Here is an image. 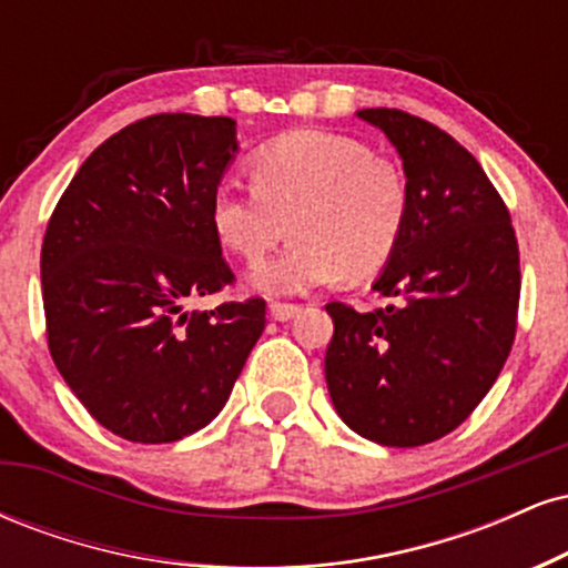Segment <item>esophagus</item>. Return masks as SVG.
Returning <instances> with one entry per match:
<instances>
[{
    "mask_svg": "<svg viewBox=\"0 0 568 568\" xmlns=\"http://www.w3.org/2000/svg\"><path fill=\"white\" fill-rule=\"evenodd\" d=\"M298 312H302V306H298V304L270 302V315L275 317V321H291V317H296Z\"/></svg>",
    "mask_w": 568,
    "mask_h": 568,
    "instance_id": "34e87169",
    "label": "esophagus"
}]
</instances>
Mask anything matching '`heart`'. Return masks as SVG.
Returning <instances> with one entry per match:
<instances>
[{
    "label": "heart",
    "instance_id": "obj_1",
    "mask_svg": "<svg viewBox=\"0 0 568 568\" xmlns=\"http://www.w3.org/2000/svg\"><path fill=\"white\" fill-rule=\"evenodd\" d=\"M251 189L219 186L207 219L213 237L247 264L288 232V251L256 266L251 285L304 293L331 280H368L395 256L410 213L403 165L334 130H291L247 158Z\"/></svg>",
    "mask_w": 568,
    "mask_h": 568
}]
</instances>
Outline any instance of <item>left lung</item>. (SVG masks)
I'll list each match as a JSON object with an SVG mask.
<instances>
[{"mask_svg":"<svg viewBox=\"0 0 568 568\" xmlns=\"http://www.w3.org/2000/svg\"><path fill=\"white\" fill-rule=\"evenodd\" d=\"M403 160L410 213L374 291L395 304L325 310V382L344 425L382 446L456 429L497 382L518 328L520 262L510 211L446 130L400 109H361Z\"/></svg>","mask_w":568,"mask_h":568,"instance_id":"1","label":"left lung"}]
</instances>
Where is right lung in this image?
<instances>
[{
    "label": "right lung",
    "instance_id": "add662e5",
    "mask_svg": "<svg viewBox=\"0 0 568 568\" xmlns=\"http://www.w3.org/2000/svg\"><path fill=\"white\" fill-rule=\"evenodd\" d=\"M234 152L230 116L152 114L82 162L48 221L50 355L125 440L173 443L216 419L264 331L258 296L186 310L234 283L207 219Z\"/></svg>",
    "mask_w": 568,
    "mask_h": 568
}]
</instances>
